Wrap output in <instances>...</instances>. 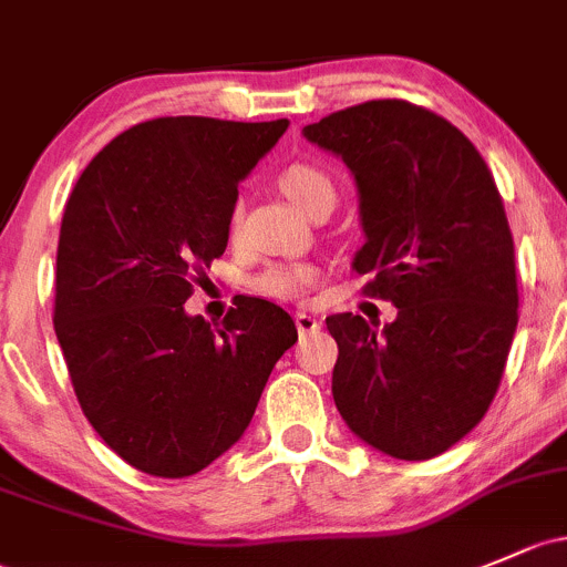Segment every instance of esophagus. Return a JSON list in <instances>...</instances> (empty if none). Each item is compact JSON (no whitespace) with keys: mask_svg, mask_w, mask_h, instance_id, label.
Returning a JSON list of instances; mask_svg holds the SVG:
<instances>
[{"mask_svg":"<svg viewBox=\"0 0 567 567\" xmlns=\"http://www.w3.org/2000/svg\"><path fill=\"white\" fill-rule=\"evenodd\" d=\"M296 329H299L301 337H307V333H315L320 329V320L307 312H296Z\"/></svg>","mask_w":567,"mask_h":567,"instance_id":"34e87169","label":"esophagus"}]
</instances>
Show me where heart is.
Masks as SVG:
<instances>
[{
	"mask_svg": "<svg viewBox=\"0 0 567 567\" xmlns=\"http://www.w3.org/2000/svg\"><path fill=\"white\" fill-rule=\"evenodd\" d=\"M279 189H282L285 198L303 214L312 208V204H318L320 198H333L331 178L320 168L307 163H296L290 165V168H285L282 174H279ZM236 223L238 208L230 214V228H236ZM315 282H318V268L274 264L264 268V271L255 277L252 285L255 290L274 296V299H299V296L307 293Z\"/></svg>",
	"mask_w": 567,
	"mask_h": 567,
	"instance_id": "1",
	"label": "heart"
}]
</instances>
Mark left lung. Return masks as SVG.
Segmentation results:
<instances>
[{
    "instance_id": "left-lung-1",
    "label": "left lung",
    "mask_w": 567,
    "mask_h": 567,
    "mask_svg": "<svg viewBox=\"0 0 567 567\" xmlns=\"http://www.w3.org/2000/svg\"><path fill=\"white\" fill-rule=\"evenodd\" d=\"M301 135L353 174L367 236L353 268L396 307L383 329L353 312L326 318L339 415L380 454H443L484 419L519 323L503 198L464 133L404 100L337 111Z\"/></svg>"
}]
</instances>
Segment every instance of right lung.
Here are the masks:
<instances>
[{
    "label": "right lung",
    "mask_w": 567,
    "mask_h": 567,
    "mask_svg": "<svg viewBox=\"0 0 567 567\" xmlns=\"http://www.w3.org/2000/svg\"><path fill=\"white\" fill-rule=\"evenodd\" d=\"M288 124L141 122L86 165L64 206L53 329L83 415L141 473L184 478L223 456L299 339L264 299H241L219 326L184 309L195 274L228 247L238 182Z\"/></svg>",
    "instance_id": "obj_1"
}]
</instances>
